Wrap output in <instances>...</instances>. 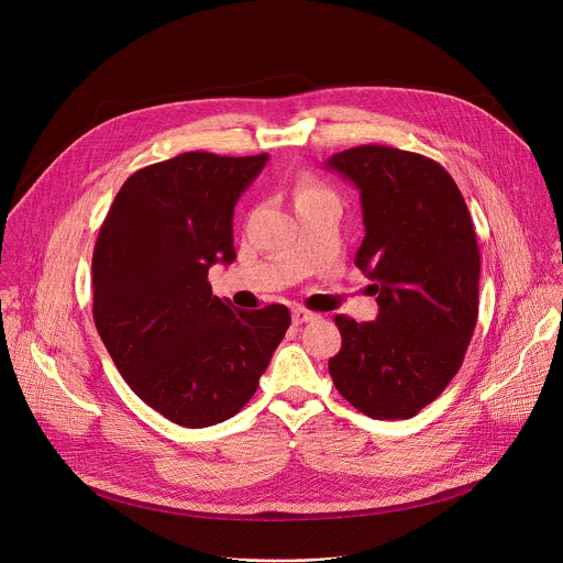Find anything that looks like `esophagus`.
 I'll use <instances>...</instances> for the list:
<instances>
[{
    "instance_id": "34e87169",
    "label": "esophagus",
    "mask_w": 563,
    "mask_h": 563,
    "mask_svg": "<svg viewBox=\"0 0 563 563\" xmlns=\"http://www.w3.org/2000/svg\"><path fill=\"white\" fill-rule=\"evenodd\" d=\"M318 318V313H313V311H309V309H305V307H294L291 309V320L296 325H302V323H309V320H316Z\"/></svg>"
}]
</instances>
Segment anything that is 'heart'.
<instances>
[{
  "label": "heart",
  "mask_w": 563,
  "mask_h": 563,
  "mask_svg": "<svg viewBox=\"0 0 563 563\" xmlns=\"http://www.w3.org/2000/svg\"><path fill=\"white\" fill-rule=\"evenodd\" d=\"M325 194H330V191L320 185L313 176H302L296 185V202H302V200H309L316 196H325Z\"/></svg>",
  "instance_id": "obj_1"
}]
</instances>
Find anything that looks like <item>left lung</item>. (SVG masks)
<instances>
[{"instance_id": "1", "label": "left lung", "mask_w": 563, "mask_h": 563, "mask_svg": "<svg viewBox=\"0 0 563 563\" xmlns=\"http://www.w3.org/2000/svg\"><path fill=\"white\" fill-rule=\"evenodd\" d=\"M361 191L365 238L354 265L378 318L339 313L336 389L372 419H410L459 372L478 316V245L467 205L434 159L363 144L328 159Z\"/></svg>"}]
</instances>
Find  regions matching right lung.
I'll return each mask as SVG.
<instances>
[{"instance_id": "obj_1", "label": "right lung", "mask_w": 563, "mask_h": 563, "mask_svg": "<svg viewBox=\"0 0 563 563\" xmlns=\"http://www.w3.org/2000/svg\"><path fill=\"white\" fill-rule=\"evenodd\" d=\"M267 153H180L135 172L96 240L93 320L118 372L148 408L185 428L238 415L258 389L291 316L235 309L211 294L233 263V207Z\"/></svg>"}]
</instances>
